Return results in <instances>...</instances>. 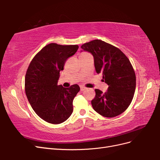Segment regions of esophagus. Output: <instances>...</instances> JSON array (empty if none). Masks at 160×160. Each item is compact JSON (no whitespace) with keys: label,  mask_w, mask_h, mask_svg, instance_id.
<instances>
[{"label":"esophagus","mask_w":160,"mask_h":160,"mask_svg":"<svg viewBox=\"0 0 160 160\" xmlns=\"http://www.w3.org/2000/svg\"><path fill=\"white\" fill-rule=\"evenodd\" d=\"M85 87H83V86H81L80 87V89H81V91H84V90H85Z\"/></svg>","instance_id":"1"}]
</instances>
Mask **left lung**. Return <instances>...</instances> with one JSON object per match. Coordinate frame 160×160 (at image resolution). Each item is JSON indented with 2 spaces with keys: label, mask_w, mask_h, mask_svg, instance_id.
<instances>
[{
  "label": "left lung",
  "mask_w": 160,
  "mask_h": 160,
  "mask_svg": "<svg viewBox=\"0 0 160 160\" xmlns=\"http://www.w3.org/2000/svg\"><path fill=\"white\" fill-rule=\"evenodd\" d=\"M81 48L94 58L97 73L103 75L108 91L96 89L91 101L93 109L105 118H114L128 109L133 99L136 77L128 58L118 48L101 40L86 42Z\"/></svg>",
  "instance_id": "1"
}]
</instances>
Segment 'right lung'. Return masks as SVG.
I'll list each match as a JSON object with an SVG mask.
<instances>
[{"instance_id": "1", "label": "right lung", "mask_w": 160, "mask_h": 160, "mask_svg": "<svg viewBox=\"0 0 160 160\" xmlns=\"http://www.w3.org/2000/svg\"><path fill=\"white\" fill-rule=\"evenodd\" d=\"M78 48L50 43L34 57L28 67L25 81L28 101L38 117L48 123H61L72 113V101L79 86L65 88L57 83L65 61Z\"/></svg>"}]
</instances>
